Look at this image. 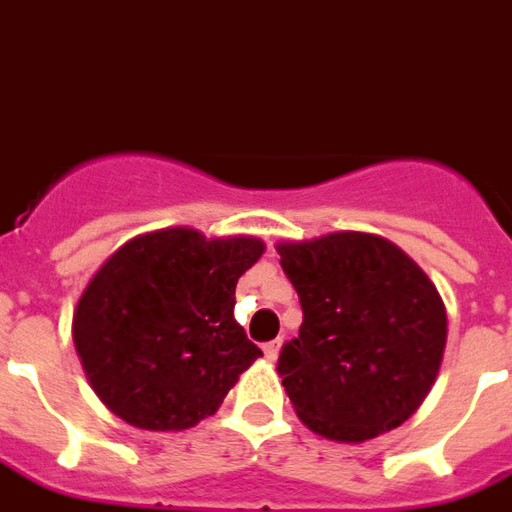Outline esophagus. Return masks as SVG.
<instances>
[{
	"instance_id": "1",
	"label": "esophagus",
	"mask_w": 512,
	"mask_h": 512,
	"mask_svg": "<svg viewBox=\"0 0 512 512\" xmlns=\"http://www.w3.org/2000/svg\"><path fill=\"white\" fill-rule=\"evenodd\" d=\"M279 350H282V339H274V342H268L266 347H263V352H266V358H271V361H274L276 355H279Z\"/></svg>"
}]
</instances>
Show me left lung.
Returning a JSON list of instances; mask_svg holds the SVG:
<instances>
[{"label":"left lung","instance_id":"8db88e82","mask_svg":"<svg viewBox=\"0 0 512 512\" xmlns=\"http://www.w3.org/2000/svg\"><path fill=\"white\" fill-rule=\"evenodd\" d=\"M304 323L276 369L298 418L336 442L401 426L437 380L448 317L399 246L369 233L279 244Z\"/></svg>","mask_w":512,"mask_h":512}]
</instances>
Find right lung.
Wrapping results in <instances>:
<instances>
[{
	"label": "right lung",
	"instance_id": "obj_1",
	"mask_svg": "<svg viewBox=\"0 0 512 512\" xmlns=\"http://www.w3.org/2000/svg\"><path fill=\"white\" fill-rule=\"evenodd\" d=\"M255 238L168 227L127 241L94 274L73 317L86 377L121 420L179 431L214 415L263 350L233 320Z\"/></svg>",
	"mask_w": 512,
	"mask_h": 512
}]
</instances>
